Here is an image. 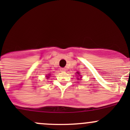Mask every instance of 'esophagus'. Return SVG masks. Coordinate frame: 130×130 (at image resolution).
I'll use <instances>...</instances> for the list:
<instances>
[{
  "label": "esophagus",
  "instance_id": "obj_1",
  "mask_svg": "<svg viewBox=\"0 0 130 130\" xmlns=\"http://www.w3.org/2000/svg\"><path fill=\"white\" fill-rule=\"evenodd\" d=\"M65 70H66V69H65V68H61V69H60V71L61 72H64L65 71Z\"/></svg>",
  "mask_w": 130,
  "mask_h": 130
}]
</instances>
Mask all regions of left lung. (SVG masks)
<instances>
[{"label": "left lung", "mask_w": 130, "mask_h": 130, "mask_svg": "<svg viewBox=\"0 0 130 130\" xmlns=\"http://www.w3.org/2000/svg\"><path fill=\"white\" fill-rule=\"evenodd\" d=\"M77 74H78V75H80V73H79V72H77ZM77 79H80V78H77Z\"/></svg>", "instance_id": "8db88e82"}]
</instances>
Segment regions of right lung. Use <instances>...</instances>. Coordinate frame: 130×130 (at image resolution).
Returning a JSON list of instances; mask_svg holds the SVG:
<instances>
[{"mask_svg": "<svg viewBox=\"0 0 130 130\" xmlns=\"http://www.w3.org/2000/svg\"><path fill=\"white\" fill-rule=\"evenodd\" d=\"M50 75V74H49V75H46V77H47V78H48V77H50L49 76Z\"/></svg>", "mask_w": 130, "mask_h": 130, "instance_id": "add662e5", "label": "right lung"}]
</instances>
